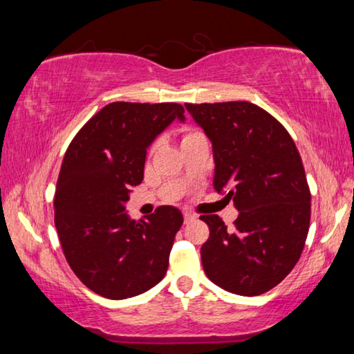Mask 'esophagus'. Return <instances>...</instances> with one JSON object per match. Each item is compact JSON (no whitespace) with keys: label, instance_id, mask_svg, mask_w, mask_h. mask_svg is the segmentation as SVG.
Listing matches in <instances>:
<instances>
[{"label":"esophagus","instance_id":"esophagus-1","mask_svg":"<svg viewBox=\"0 0 354 354\" xmlns=\"http://www.w3.org/2000/svg\"><path fill=\"white\" fill-rule=\"evenodd\" d=\"M196 218V215L195 214H192V212H184V221L185 223H190V221H194Z\"/></svg>","mask_w":354,"mask_h":354}]
</instances>
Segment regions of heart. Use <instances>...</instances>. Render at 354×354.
<instances>
[{
  "mask_svg": "<svg viewBox=\"0 0 354 354\" xmlns=\"http://www.w3.org/2000/svg\"><path fill=\"white\" fill-rule=\"evenodd\" d=\"M198 134H201V133H198V131H195V129H185L184 136H183V140H187V139H190V137H195Z\"/></svg>",
  "mask_w": 354,
  "mask_h": 354,
  "instance_id": "1",
  "label": "heart"
}]
</instances>
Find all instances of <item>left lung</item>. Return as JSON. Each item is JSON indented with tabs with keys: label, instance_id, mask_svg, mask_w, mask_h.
Masks as SVG:
<instances>
[{
	"label": "left lung",
	"instance_id": "left-lung-1",
	"mask_svg": "<svg viewBox=\"0 0 354 354\" xmlns=\"http://www.w3.org/2000/svg\"><path fill=\"white\" fill-rule=\"evenodd\" d=\"M212 142L214 189L227 192L239 217L227 227L201 215L207 278L237 295L256 297L292 272L306 242L310 192L295 142L277 118L248 101L185 103Z\"/></svg>",
	"mask_w": 354,
	"mask_h": 354
}]
</instances>
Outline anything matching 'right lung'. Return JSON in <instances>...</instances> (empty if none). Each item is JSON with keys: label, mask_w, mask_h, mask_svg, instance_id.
I'll list each match as a JSON object with an SVG mask.
<instances>
[{"label": "right lung", "mask_w": 354, "mask_h": 354, "mask_svg": "<svg viewBox=\"0 0 354 354\" xmlns=\"http://www.w3.org/2000/svg\"><path fill=\"white\" fill-rule=\"evenodd\" d=\"M175 118L178 103L104 106L65 151L55 194L62 251L81 283L98 295L123 299L165 277L183 214L160 206L139 221L124 212L131 187L143 179L147 148Z\"/></svg>", "instance_id": "obj_1"}]
</instances>
